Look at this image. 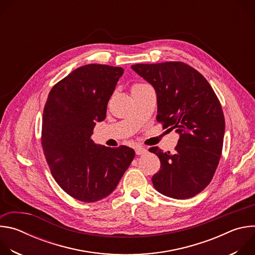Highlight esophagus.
I'll return each mask as SVG.
<instances>
[{
	"label": "esophagus",
	"mask_w": 255,
	"mask_h": 255,
	"mask_svg": "<svg viewBox=\"0 0 255 255\" xmlns=\"http://www.w3.org/2000/svg\"><path fill=\"white\" fill-rule=\"evenodd\" d=\"M135 152L137 155H143L147 152V149H145L144 147H141V146H137L135 147Z\"/></svg>",
	"instance_id": "obj_1"
}]
</instances>
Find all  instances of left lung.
<instances>
[{
  "mask_svg": "<svg viewBox=\"0 0 255 255\" xmlns=\"http://www.w3.org/2000/svg\"><path fill=\"white\" fill-rule=\"evenodd\" d=\"M156 93L157 121L179 135L173 153L151 147L160 160L152 176L155 190L185 200L202 192L219 163L225 133L221 104L208 81L180 61L131 66Z\"/></svg>",
  "mask_w": 255,
  "mask_h": 255,
  "instance_id": "8db88e82",
  "label": "left lung"
}]
</instances>
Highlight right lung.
Instances as JSON below:
<instances>
[{
    "mask_svg": "<svg viewBox=\"0 0 255 255\" xmlns=\"http://www.w3.org/2000/svg\"><path fill=\"white\" fill-rule=\"evenodd\" d=\"M123 72L122 67L106 64L81 66L51 89L45 104L46 161L58 186L82 202H97L113 193L135 156L124 145L106 147L92 139Z\"/></svg>",
    "mask_w": 255,
    "mask_h": 255,
    "instance_id": "right-lung-1",
    "label": "right lung"
}]
</instances>
